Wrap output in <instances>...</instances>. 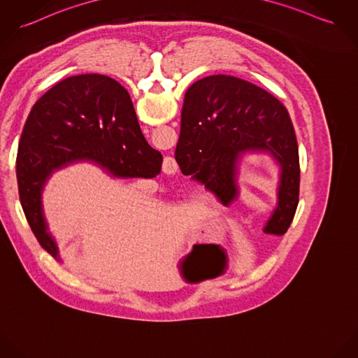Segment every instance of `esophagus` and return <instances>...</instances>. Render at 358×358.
Here are the masks:
<instances>
[{"label":"esophagus","mask_w":358,"mask_h":358,"mask_svg":"<svg viewBox=\"0 0 358 358\" xmlns=\"http://www.w3.org/2000/svg\"><path fill=\"white\" fill-rule=\"evenodd\" d=\"M170 167H171V166H170Z\"/></svg>","instance_id":"esophagus-1"}]
</instances>
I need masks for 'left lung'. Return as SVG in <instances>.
I'll list each match as a JSON object with an SVG mask.
<instances>
[{
	"label": "left lung",
	"mask_w": 358,
	"mask_h": 358,
	"mask_svg": "<svg viewBox=\"0 0 358 358\" xmlns=\"http://www.w3.org/2000/svg\"><path fill=\"white\" fill-rule=\"evenodd\" d=\"M267 157L278 167L276 203L256 220L252 244L231 236L222 244H197L184 260L194 280L224 275L243 247L283 236L300 196V159L293 124L285 106L263 88L243 79L213 75L185 92L176 161L199 181L220 211L240 199V171L248 157Z\"/></svg>",
	"instance_id": "8db88e82"
}]
</instances>
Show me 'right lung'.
Returning <instances> with one entry per match:
<instances>
[{
    "instance_id": "1",
    "label": "right lung",
    "mask_w": 358,
    "mask_h": 358,
    "mask_svg": "<svg viewBox=\"0 0 358 358\" xmlns=\"http://www.w3.org/2000/svg\"><path fill=\"white\" fill-rule=\"evenodd\" d=\"M127 90L105 75H79L55 84L32 108L19 144V197L38 243L59 263L80 270L78 247L65 240L45 200L53 174L91 164L110 178H154L162 154L141 134Z\"/></svg>"
}]
</instances>
